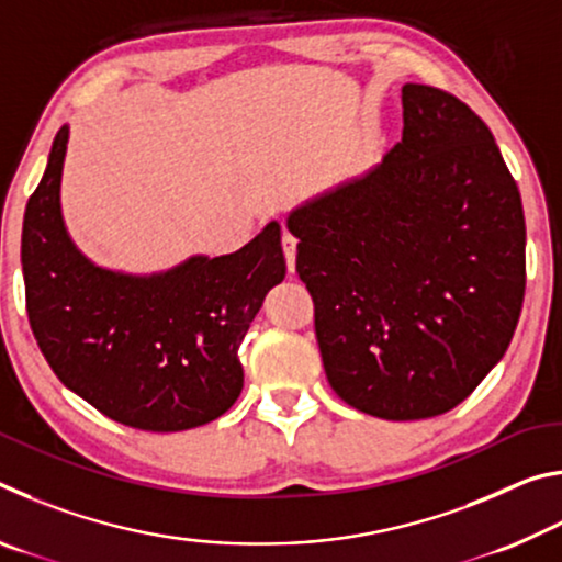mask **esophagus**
Listing matches in <instances>:
<instances>
[{
    "label": "esophagus",
    "mask_w": 562,
    "mask_h": 562,
    "mask_svg": "<svg viewBox=\"0 0 562 562\" xmlns=\"http://www.w3.org/2000/svg\"><path fill=\"white\" fill-rule=\"evenodd\" d=\"M282 250H284V260H288V270L294 272V260H297V237L292 233H282Z\"/></svg>",
    "instance_id": "esophagus-1"
}]
</instances>
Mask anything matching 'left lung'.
Returning a JSON list of instances; mask_svg holds the SVG:
<instances>
[{
    "instance_id": "obj_1",
    "label": "left lung",
    "mask_w": 562,
    "mask_h": 562,
    "mask_svg": "<svg viewBox=\"0 0 562 562\" xmlns=\"http://www.w3.org/2000/svg\"><path fill=\"white\" fill-rule=\"evenodd\" d=\"M402 103L382 164L288 217L329 386L386 422L461 404L526 294L520 193L493 133L441 89L406 83Z\"/></svg>"
}]
</instances>
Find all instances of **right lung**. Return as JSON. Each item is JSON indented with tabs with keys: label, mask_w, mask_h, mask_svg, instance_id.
<instances>
[{
	"label": "right lung",
	"mask_w": 562,
	"mask_h": 562,
	"mask_svg": "<svg viewBox=\"0 0 562 562\" xmlns=\"http://www.w3.org/2000/svg\"><path fill=\"white\" fill-rule=\"evenodd\" d=\"M69 126L26 203L22 270L42 355L66 389L140 431H186L223 416L243 392L240 341L284 280L280 223L237 252L193 255L166 272L93 265L61 217Z\"/></svg>",
	"instance_id": "right-lung-1"
}]
</instances>
